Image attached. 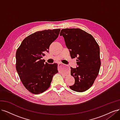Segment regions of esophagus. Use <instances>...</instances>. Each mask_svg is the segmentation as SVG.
Here are the masks:
<instances>
[{"label":"esophagus","instance_id":"obj_1","mask_svg":"<svg viewBox=\"0 0 120 120\" xmlns=\"http://www.w3.org/2000/svg\"><path fill=\"white\" fill-rule=\"evenodd\" d=\"M58 66H59V67H60L61 68L64 66V64H63L62 63H59V64H58Z\"/></svg>","mask_w":120,"mask_h":120}]
</instances>
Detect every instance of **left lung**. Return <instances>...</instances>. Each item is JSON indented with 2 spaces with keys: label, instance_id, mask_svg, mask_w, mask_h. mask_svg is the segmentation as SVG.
Returning a JSON list of instances; mask_svg holds the SVG:
<instances>
[{
  "label": "left lung",
  "instance_id": "left-lung-1",
  "mask_svg": "<svg viewBox=\"0 0 120 120\" xmlns=\"http://www.w3.org/2000/svg\"><path fill=\"white\" fill-rule=\"evenodd\" d=\"M72 59L77 58V67H71V75L75 79L70 86L77 92L88 90L99 74L101 66L100 48L93 36L79 28L63 29L60 32Z\"/></svg>",
  "mask_w": 120,
  "mask_h": 120
}]
</instances>
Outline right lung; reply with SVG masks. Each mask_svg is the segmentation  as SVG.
Listing matches in <instances>:
<instances>
[{
  "instance_id": "1",
  "label": "right lung",
  "mask_w": 120,
  "mask_h": 120,
  "mask_svg": "<svg viewBox=\"0 0 120 120\" xmlns=\"http://www.w3.org/2000/svg\"><path fill=\"white\" fill-rule=\"evenodd\" d=\"M60 29L34 32L21 42L16 52V69L20 80L28 91L42 93L50 86L57 73L56 63L49 64L42 58L51 43L57 38Z\"/></svg>"
}]
</instances>
